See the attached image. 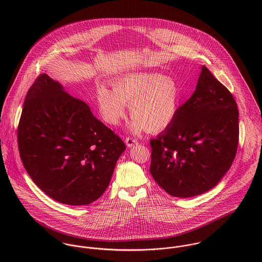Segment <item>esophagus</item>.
Listing matches in <instances>:
<instances>
[{
    "label": "esophagus",
    "instance_id": "1",
    "mask_svg": "<svg viewBox=\"0 0 262 262\" xmlns=\"http://www.w3.org/2000/svg\"><path fill=\"white\" fill-rule=\"evenodd\" d=\"M125 142H126V145L128 147H132V146H134L137 143V141L134 138H132V137H127L125 139Z\"/></svg>",
    "mask_w": 262,
    "mask_h": 262
}]
</instances>
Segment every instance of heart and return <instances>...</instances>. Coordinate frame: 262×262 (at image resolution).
I'll return each instance as SVG.
<instances>
[{"mask_svg": "<svg viewBox=\"0 0 262 262\" xmlns=\"http://www.w3.org/2000/svg\"><path fill=\"white\" fill-rule=\"evenodd\" d=\"M113 90L100 85L97 103L103 120L113 126L125 117L131 105V129L149 133L166 129L174 120L180 105L178 83L169 76L158 74L132 73L112 82Z\"/></svg>", "mask_w": 262, "mask_h": 262, "instance_id": "obj_1", "label": "heart"}]
</instances>
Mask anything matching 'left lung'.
Masks as SVG:
<instances>
[{"label":"left lung","mask_w":262,"mask_h":262,"mask_svg":"<svg viewBox=\"0 0 262 262\" xmlns=\"http://www.w3.org/2000/svg\"><path fill=\"white\" fill-rule=\"evenodd\" d=\"M238 116L232 94L203 66L191 97L172 123L150 140V173L158 186L178 198L215 187L237 152Z\"/></svg>","instance_id":"left-lung-1"}]
</instances>
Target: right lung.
<instances>
[{
	"mask_svg": "<svg viewBox=\"0 0 262 262\" xmlns=\"http://www.w3.org/2000/svg\"><path fill=\"white\" fill-rule=\"evenodd\" d=\"M17 137L32 181L51 199L72 206L89 205L104 193L126 149L83 101L46 74L26 95Z\"/></svg>",
	"mask_w": 262,
	"mask_h": 262,
	"instance_id": "add662e5",
	"label": "right lung"
}]
</instances>
